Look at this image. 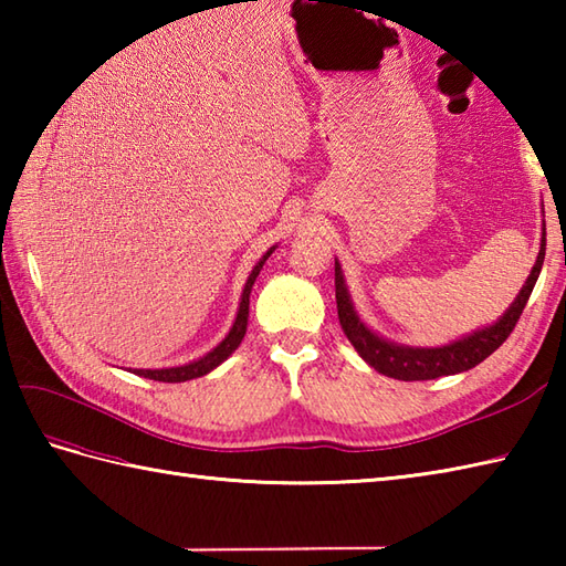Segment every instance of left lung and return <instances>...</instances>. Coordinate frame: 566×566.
I'll use <instances>...</instances> for the list:
<instances>
[{"instance_id":"obj_1","label":"left lung","mask_w":566,"mask_h":566,"mask_svg":"<svg viewBox=\"0 0 566 566\" xmlns=\"http://www.w3.org/2000/svg\"><path fill=\"white\" fill-rule=\"evenodd\" d=\"M545 262V228H543V240H539V252L533 264L531 274H527L525 284L521 286L518 296L513 298V304L506 308L496 323L491 326L479 328L474 333L464 335L460 340H452L440 347H413V345H401L381 338L379 333L371 331L367 323L359 318L357 308L353 304L350 290L345 284V274L340 270V262L335 260V302H338V318L343 333L347 340L353 343L357 355L365 359L369 367H375L379 375H387L401 381H423V379H438L448 375H460L476 367L479 363L499 350L503 340L509 338L511 331L518 323L527 298L533 294V286L543 270Z\"/></svg>"}]
</instances>
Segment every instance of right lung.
Masks as SVG:
<instances>
[{
    "instance_id": "obj_1",
    "label": "right lung",
    "mask_w": 566,
    "mask_h": 566,
    "mask_svg": "<svg viewBox=\"0 0 566 566\" xmlns=\"http://www.w3.org/2000/svg\"><path fill=\"white\" fill-rule=\"evenodd\" d=\"M274 248H276V245H272L268 252H264V255L255 262V268H252V272L248 274V282H245V286H243V294H240V304H238V314H235L233 326H231V331H228L226 338H223L219 345H216L211 353H207V355L199 357V359H191V363H187V365H179V367H163V369H130V371H134V375H138V377H146V379H155V381H170V384H175V381H189V379H197V377L209 375L211 369H216V367H219L221 363H226V359L231 357V355L238 350V345L243 343V338H245V331H248V308H250V292H252V284H255V280H258V274H260V270H262L264 260H268V258L272 255Z\"/></svg>"
}]
</instances>
